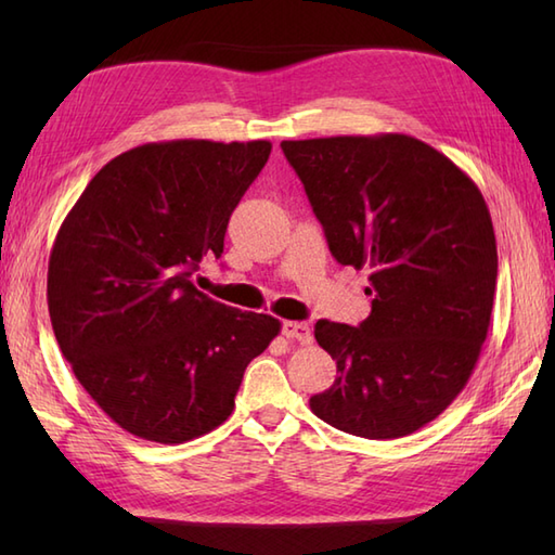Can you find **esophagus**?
Returning <instances> with one entry per match:
<instances>
[{
	"label": "esophagus",
	"mask_w": 555,
	"mask_h": 555,
	"mask_svg": "<svg viewBox=\"0 0 555 555\" xmlns=\"http://www.w3.org/2000/svg\"><path fill=\"white\" fill-rule=\"evenodd\" d=\"M281 334L291 340H300V344H312V328L305 322H284L281 324Z\"/></svg>",
	"instance_id": "obj_1"
}]
</instances>
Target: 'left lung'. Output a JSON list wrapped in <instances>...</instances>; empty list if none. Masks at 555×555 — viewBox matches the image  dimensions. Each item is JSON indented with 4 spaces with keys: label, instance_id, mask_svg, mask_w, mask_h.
Here are the masks:
<instances>
[{
    "label": "left lung",
    "instance_id": "1",
    "mask_svg": "<svg viewBox=\"0 0 555 555\" xmlns=\"http://www.w3.org/2000/svg\"><path fill=\"white\" fill-rule=\"evenodd\" d=\"M340 264L367 267L360 326L320 320L336 382L310 398L332 427L400 439L463 391L485 344L499 276L489 207L465 171L403 133L284 140Z\"/></svg>",
    "mask_w": 555,
    "mask_h": 555
}]
</instances>
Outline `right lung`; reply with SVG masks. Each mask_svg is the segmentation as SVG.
<instances>
[{
  "instance_id": "1",
  "label": "right lung",
  "mask_w": 555,
  "mask_h": 555,
  "mask_svg": "<svg viewBox=\"0 0 555 555\" xmlns=\"http://www.w3.org/2000/svg\"><path fill=\"white\" fill-rule=\"evenodd\" d=\"M271 143L169 140L95 173L50 255L47 305L64 358L90 398L133 436L197 439L233 412L243 372L281 322L193 286L221 257L231 211Z\"/></svg>"
}]
</instances>
